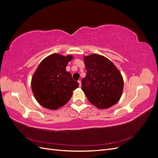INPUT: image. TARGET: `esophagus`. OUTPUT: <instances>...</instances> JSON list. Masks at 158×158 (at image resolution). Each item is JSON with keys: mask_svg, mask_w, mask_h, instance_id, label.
Listing matches in <instances>:
<instances>
[{"mask_svg": "<svg viewBox=\"0 0 158 158\" xmlns=\"http://www.w3.org/2000/svg\"><path fill=\"white\" fill-rule=\"evenodd\" d=\"M78 84H79V86H80V87L82 86V84H81V81H80V80H78Z\"/></svg>", "mask_w": 158, "mask_h": 158, "instance_id": "esophagus-1", "label": "esophagus"}]
</instances>
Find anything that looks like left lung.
<instances>
[{"label":"left lung","mask_w":158,"mask_h":158,"mask_svg":"<svg viewBox=\"0 0 158 158\" xmlns=\"http://www.w3.org/2000/svg\"><path fill=\"white\" fill-rule=\"evenodd\" d=\"M87 70L82 89L88 101L99 109H108L121 99L124 82L121 72L103 55L94 53L84 56Z\"/></svg>","instance_id":"left-lung-1"}]
</instances>
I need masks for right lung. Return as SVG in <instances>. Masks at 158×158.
Instances as JSON below:
<instances>
[{"label":"right lung","mask_w":158,"mask_h":158,"mask_svg":"<svg viewBox=\"0 0 158 158\" xmlns=\"http://www.w3.org/2000/svg\"><path fill=\"white\" fill-rule=\"evenodd\" d=\"M73 56L53 53L43 60L31 78V90L37 102L50 110L63 107L78 88L66 67Z\"/></svg>","instance_id":"obj_1"}]
</instances>
